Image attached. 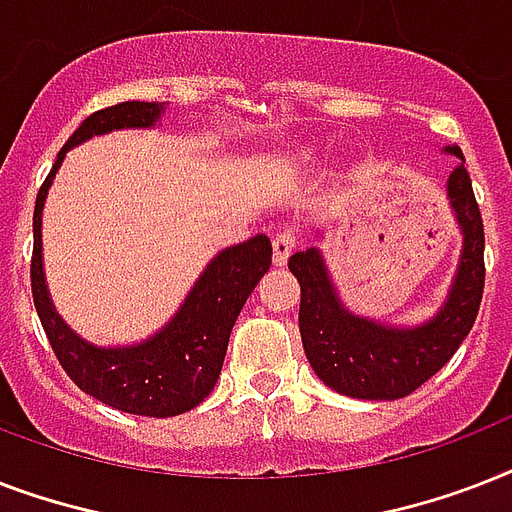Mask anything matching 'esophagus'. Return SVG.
I'll list each match as a JSON object with an SVG mask.
<instances>
[{
    "label": "esophagus",
    "mask_w": 512,
    "mask_h": 512,
    "mask_svg": "<svg viewBox=\"0 0 512 512\" xmlns=\"http://www.w3.org/2000/svg\"><path fill=\"white\" fill-rule=\"evenodd\" d=\"M295 244H297L295 233L289 231V228L276 233V236H273V265L287 263L289 255H292V249H295Z\"/></svg>",
    "instance_id": "34e87169"
}]
</instances>
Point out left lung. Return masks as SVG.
I'll return each mask as SVG.
<instances>
[{
    "label": "left lung",
    "mask_w": 512,
    "mask_h": 512,
    "mask_svg": "<svg viewBox=\"0 0 512 512\" xmlns=\"http://www.w3.org/2000/svg\"><path fill=\"white\" fill-rule=\"evenodd\" d=\"M444 154L460 159L446 177V199L460 228L462 249L444 303L428 321L404 327L358 316L342 303L319 247L289 257V271L300 281L305 356L319 380L342 396L361 401L409 396L454 356L473 329L484 295V223L465 156L457 146H446ZM319 239L321 228H316Z\"/></svg>",
    "instance_id": "8db88e82"
}]
</instances>
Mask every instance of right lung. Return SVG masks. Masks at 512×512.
<instances>
[{"instance_id":"add662e5","label":"right lung","mask_w":512,"mask_h":512,"mask_svg":"<svg viewBox=\"0 0 512 512\" xmlns=\"http://www.w3.org/2000/svg\"><path fill=\"white\" fill-rule=\"evenodd\" d=\"M164 103L127 100L87 116L68 138L58 162L39 188L34 207V257L31 292L42 327L66 374L87 393L119 412L143 417H175L191 412L212 393L223 369L228 337L257 281L271 268V239H252L220 249L193 281L172 319L146 340L132 345H95L68 327L55 311L44 276L42 212L52 180L71 148L95 135L119 130H154L162 122Z\"/></svg>"}]
</instances>
